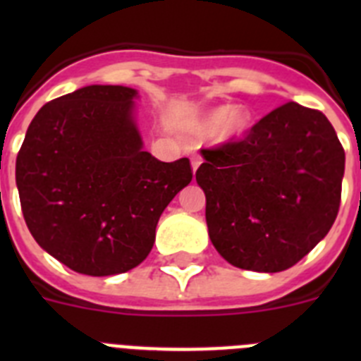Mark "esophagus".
<instances>
[{
    "mask_svg": "<svg viewBox=\"0 0 361 361\" xmlns=\"http://www.w3.org/2000/svg\"><path fill=\"white\" fill-rule=\"evenodd\" d=\"M200 162H202L200 155H191V166H193V171H197V168L200 166Z\"/></svg>",
    "mask_w": 361,
    "mask_h": 361,
    "instance_id": "obj_1",
    "label": "esophagus"
}]
</instances>
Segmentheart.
I'll use <instances>...</instances> for the list:
<instances>
[{"mask_svg": "<svg viewBox=\"0 0 361 361\" xmlns=\"http://www.w3.org/2000/svg\"><path fill=\"white\" fill-rule=\"evenodd\" d=\"M251 123V114L244 106H229L219 108V110L209 111L208 116L204 117L200 126L202 130H213V135L220 142L237 141L247 132Z\"/></svg>", "mask_w": 361, "mask_h": 361, "instance_id": "heart-1", "label": "heart"}]
</instances>
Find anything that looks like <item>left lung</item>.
<instances>
[{"label":"left lung","instance_id":"obj_1","mask_svg":"<svg viewBox=\"0 0 361 361\" xmlns=\"http://www.w3.org/2000/svg\"><path fill=\"white\" fill-rule=\"evenodd\" d=\"M202 157L195 178L206 193L209 238L231 266L289 269L334 224L345 152L320 110L282 104Z\"/></svg>","mask_w":361,"mask_h":361}]
</instances>
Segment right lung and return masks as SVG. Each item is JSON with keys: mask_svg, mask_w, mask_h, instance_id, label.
<instances>
[{"mask_svg": "<svg viewBox=\"0 0 361 361\" xmlns=\"http://www.w3.org/2000/svg\"><path fill=\"white\" fill-rule=\"evenodd\" d=\"M128 86L92 85L44 104L16 159L25 222L75 273L119 275L148 257L162 212L193 177L190 159L142 152Z\"/></svg>", "mask_w": 361, "mask_h": 361, "instance_id": "add662e5", "label": "right lung"}]
</instances>
